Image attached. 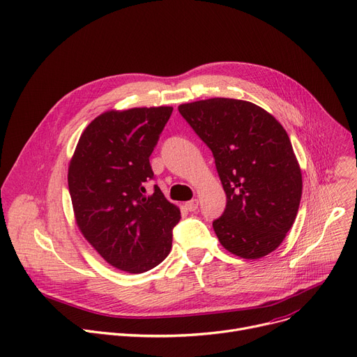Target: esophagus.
Segmentation results:
<instances>
[{
    "mask_svg": "<svg viewBox=\"0 0 357 357\" xmlns=\"http://www.w3.org/2000/svg\"><path fill=\"white\" fill-rule=\"evenodd\" d=\"M184 207L187 208L188 212H195L196 208L199 207V200H197V199H193V200H190V202H187V203L184 204Z\"/></svg>",
    "mask_w": 357,
    "mask_h": 357,
    "instance_id": "34e87169",
    "label": "esophagus"
}]
</instances>
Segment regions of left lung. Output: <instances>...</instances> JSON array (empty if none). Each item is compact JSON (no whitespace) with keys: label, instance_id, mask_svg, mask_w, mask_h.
I'll return each mask as SVG.
<instances>
[{"label":"left lung","instance_id":"8db88e82","mask_svg":"<svg viewBox=\"0 0 357 357\" xmlns=\"http://www.w3.org/2000/svg\"><path fill=\"white\" fill-rule=\"evenodd\" d=\"M178 111L215 157L227 199L213 222L220 245L243 259L271 254L294 223L303 193L287 131L269 112L241 99L196 100Z\"/></svg>","mask_w":357,"mask_h":357}]
</instances>
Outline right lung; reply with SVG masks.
Returning a JSON list of instances; mask_svg holds the SVG:
<instances>
[{
    "label": "right lung",
    "mask_w": 357,
    "mask_h": 357,
    "mask_svg": "<svg viewBox=\"0 0 357 357\" xmlns=\"http://www.w3.org/2000/svg\"><path fill=\"white\" fill-rule=\"evenodd\" d=\"M172 107L107 111L82 132L69 162L75 220L96 252L116 269L142 274L170 254L180 208L158 185L150 155Z\"/></svg>",
    "instance_id": "right-lung-1"
}]
</instances>
